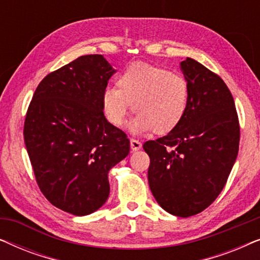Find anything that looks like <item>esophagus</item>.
<instances>
[{
  "mask_svg": "<svg viewBox=\"0 0 260 260\" xmlns=\"http://www.w3.org/2000/svg\"><path fill=\"white\" fill-rule=\"evenodd\" d=\"M130 147H131V149H133L134 151H137V150H140V149L142 148V143L140 141H137V140H130Z\"/></svg>",
  "mask_w": 260,
  "mask_h": 260,
  "instance_id": "1",
  "label": "esophagus"
}]
</instances>
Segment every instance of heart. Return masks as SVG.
Listing matches in <instances>:
<instances>
[{
  "instance_id": "heart-1",
  "label": "heart",
  "mask_w": 260,
  "mask_h": 260,
  "mask_svg": "<svg viewBox=\"0 0 260 260\" xmlns=\"http://www.w3.org/2000/svg\"><path fill=\"white\" fill-rule=\"evenodd\" d=\"M102 104L112 125L122 126L133 108L137 115L129 124L131 133L154 130L166 135L175 130L186 116L189 86L179 74L145 62H135L120 73L117 87L105 88Z\"/></svg>"
}]
</instances>
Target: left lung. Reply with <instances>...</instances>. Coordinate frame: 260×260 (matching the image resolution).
<instances>
[{"label": "left lung", "mask_w": 260, "mask_h": 260, "mask_svg": "<svg viewBox=\"0 0 260 260\" xmlns=\"http://www.w3.org/2000/svg\"><path fill=\"white\" fill-rule=\"evenodd\" d=\"M189 86L186 116L175 130L143 145L148 181L158 205L176 216L195 215L225 187L239 150L240 127L223 80L197 60L180 62Z\"/></svg>", "instance_id": "8db88e82"}]
</instances>
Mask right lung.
<instances>
[{
  "instance_id": "obj_1",
  "label": "right lung",
  "mask_w": 260,
  "mask_h": 260,
  "mask_svg": "<svg viewBox=\"0 0 260 260\" xmlns=\"http://www.w3.org/2000/svg\"><path fill=\"white\" fill-rule=\"evenodd\" d=\"M115 73L101 54L79 56L46 76L28 108L23 136L39 188L73 215L105 204L110 169L130 151L126 135L103 112V92Z\"/></svg>"
}]
</instances>
